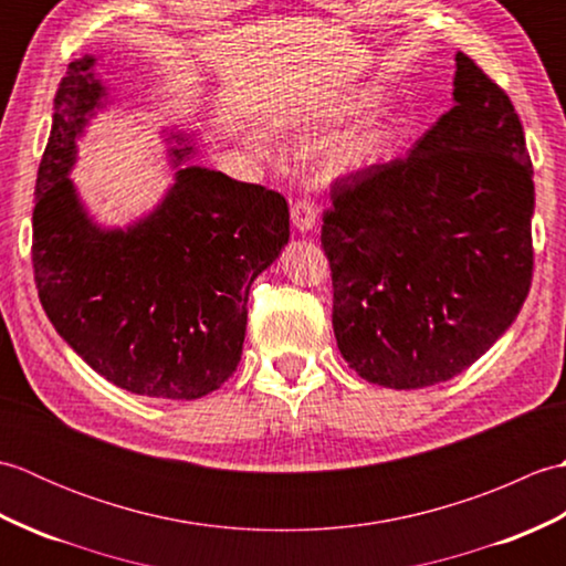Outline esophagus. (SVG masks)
<instances>
[{
  "label": "esophagus",
  "mask_w": 566,
  "mask_h": 566,
  "mask_svg": "<svg viewBox=\"0 0 566 566\" xmlns=\"http://www.w3.org/2000/svg\"><path fill=\"white\" fill-rule=\"evenodd\" d=\"M290 216H292V223L298 233H306L316 226V207H314V201H308V199L294 201L290 209Z\"/></svg>",
  "instance_id": "1"
}]
</instances>
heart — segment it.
<instances>
[{"mask_svg":"<svg viewBox=\"0 0 566 566\" xmlns=\"http://www.w3.org/2000/svg\"><path fill=\"white\" fill-rule=\"evenodd\" d=\"M369 102H371V94L359 92V94H353V97L343 99L338 106H335V109H328L323 114H308L304 109H292V112H284L274 124L280 128L306 126L314 122H323V118H331L335 114H355L359 109H365ZM387 140H389V136L381 126H369L363 130H355V134L335 138L333 143H328L326 150L321 153V172L335 179V177H347V175L365 170V167L375 165L381 158L384 148H387Z\"/></svg>","mask_w":566,"mask_h":566,"instance_id":"1","label":"heart"}]
</instances>
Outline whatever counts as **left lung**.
Segmentation results:
<instances>
[{
  "label": "left lung",
  "mask_w": 566,
  "mask_h": 566,
  "mask_svg": "<svg viewBox=\"0 0 566 566\" xmlns=\"http://www.w3.org/2000/svg\"><path fill=\"white\" fill-rule=\"evenodd\" d=\"M454 106L406 158L335 179L321 245L333 331L359 377L448 381L509 331L531 292L533 163L509 94L454 57Z\"/></svg>",
  "instance_id": "obj_1"
}]
</instances>
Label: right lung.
<instances>
[{"mask_svg":"<svg viewBox=\"0 0 566 566\" xmlns=\"http://www.w3.org/2000/svg\"><path fill=\"white\" fill-rule=\"evenodd\" d=\"M97 57L70 63L35 179L33 274L45 316L72 350L130 394L191 401L243 355L248 294L290 240L280 191L199 165L175 148V185L128 228L94 223L67 172L102 106ZM182 140V138H179Z\"/></svg>","mask_w":566,"mask_h":566,"instance_id":"obj_1","label":"right lung"}]
</instances>
